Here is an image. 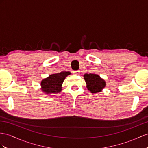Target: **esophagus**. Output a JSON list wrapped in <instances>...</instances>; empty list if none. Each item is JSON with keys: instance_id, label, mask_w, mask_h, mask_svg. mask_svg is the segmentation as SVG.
<instances>
[{"instance_id": "obj_1", "label": "esophagus", "mask_w": 148, "mask_h": 148, "mask_svg": "<svg viewBox=\"0 0 148 148\" xmlns=\"http://www.w3.org/2000/svg\"><path fill=\"white\" fill-rule=\"evenodd\" d=\"M73 73L74 75H80V71H79V70L73 71Z\"/></svg>"}]
</instances>
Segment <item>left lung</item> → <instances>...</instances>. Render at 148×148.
Returning <instances> with one entry per match:
<instances>
[{"mask_svg": "<svg viewBox=\"0 0 148 148\" xmlns=\"http://www.w3.org/2000/svg\"><path fill=\"white\" fill-rule=\"evenodd\" d=\"M84 78L87 85L86 87L91 93H97L101 92L105 87L106 82L100 78L98 75L86 73L84 75Z\"/></svg>", "mask_w": 148, "mask_h": 148, "instance_id": "8db88e82", "label": "left lung"}]
</instances>
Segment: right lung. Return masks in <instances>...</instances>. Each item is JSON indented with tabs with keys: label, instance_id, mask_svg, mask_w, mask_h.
<instances>
[{
	"label": "right lung",
	"instance_id": "1",
	"mask_svg": "<svg viewBox=\"0 0 148 148\" xmlns=\"http://www.w3.org/2000/svg\"><path fill=\"white\" fill-rule=\"evenodd\" d=\"M70 74L69 71H62L49 75V77L42 80L41 83L42 90L48 94L60 92L64 80Z\"/></svg>",
	"mask_w": 148,
	"mask_h": 148
}]
</instances>
